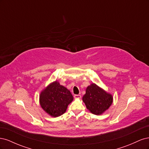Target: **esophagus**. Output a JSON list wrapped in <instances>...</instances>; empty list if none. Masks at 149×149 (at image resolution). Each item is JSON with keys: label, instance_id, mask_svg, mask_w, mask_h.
Segmentation results:
<instances>
[{"label": "esophagus", "instance_id": "34e87169", "mask_svg": "<svg viewBox=\"0 0 149 149\" xmlns=\"http://www.w3.org/2000/svg\"><path fill=\"white\" fill-rule=\"evenodd\" d=\"M74 97L76 99H80L81 97V96L79 95V94H75V95L74 96Z\"/></svg>", "mask_w": 149, "mask_h": 149}]
</instances>
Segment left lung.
<instances>
[{
	"label": "left lung",
	"instance_id": "1",
	"mask_svg": "<svg viewBox=\"0 0 149 149\" xmlns=\"http://www.w3.org/2000/svg\"><path fill=\"white\" fill-rule=\"evenodd\" d=\"M82 100L90 112L101 115L109 109L113 102V97L95 83H91L86 89Z\"/></svg>",
	"mask_w": 149,
	"mask_h": 149
}]
</instances>
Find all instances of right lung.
Wrapping results in <instances>:
<instances>
[{
    "instance_id": "right-lung-1",
    "label": "right lung",
    "mask_w": 149,
    "mask_h": 149,
    "mask_svg": "<svg viewBox=\"0 0 149 149\" xmlns=\"http://www.w3.org/2000/svg\"><path fill=\"white\" fill-rule=\"evenodd\" d=\"M73 100L71 92L56 80L45 88L39 96L40 106L53 118L63 114Z\"/></svg>"
}]
</instances>
